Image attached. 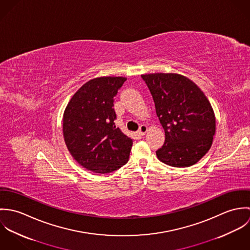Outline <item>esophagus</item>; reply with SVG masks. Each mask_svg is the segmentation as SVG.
<instances>
[{"label":"esophagus","mask_w":250,"mask_h":250,"mask_svg":"<svg viewBox=\"0 0 250 250\" xmlns=\"http://www.w3.org/2000/svg\"><path fill=\"white\" fill-rule=\"evenodd\" d=\"M147 126L146 125H142L141 127H140V130H139V135L140 136H144L145 134H146V132H147Z\"/></svg>","instance_id":"obj_1"}]
</instances>
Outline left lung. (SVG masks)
<instances>
[{
    "label": "left lung",
    "instance_id": "8db88e82",
    "mask_svg": "<svg viewBox=\"0 0 250 250\" xmlns=\"http://www.w3.org/2000/svg\"><path fill=\"white\" fill-rule=\"evenodd\" d=\"M165 130L158 159L174 167L196 164L211 148L215 117L209 100L189 79L174 73L142 75Z\"/></svg>",
    "mask_w": 250,
    "mask_h": 250
}]
</instances>
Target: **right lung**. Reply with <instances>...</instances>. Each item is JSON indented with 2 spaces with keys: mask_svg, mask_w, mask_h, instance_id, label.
Masks as SVG:
<instances>
[{
  "mask_svg": "<svg viewBox=\"0 0 250 250\" xmlns=\"http://www.w3.org/2000/svg\"><path fill=\"white\" fill-rule=\"evenodd\" d=\"M127 79L100 77L85 83L63 114V138L79 165L95 173H108L124 166L133 140L115 126L114 97Z\"/></svg>",
  "mask_w": 250,
  "mask_h": 250,
  "instance_id": "right-lung-1",
  "label": "right lung"
}]
</instances>
